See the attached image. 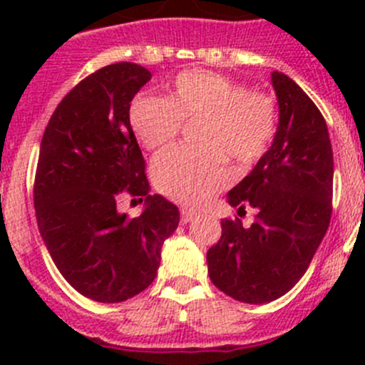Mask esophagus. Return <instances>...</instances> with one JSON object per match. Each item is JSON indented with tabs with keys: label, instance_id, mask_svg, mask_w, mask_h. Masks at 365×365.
Masks as SVG:
<instances>
[{
	"label": "esophagus",
	"instance_id": "esophagus-1",
	"mask_svg": "<svg viewBox=\"0 0 365 365\" xmlns=\"http://www.w3.org/2000/svg\"><path fill=\"white\" fill-rule=\"evenodd\" d=\"M196 215H197V212H196V210H192V208H182V210H180V217H182L183 224L190 222V220H192Z\"/></svg>",
	"mask_w": 365,
	"mask_h": 365
}]
</instances>
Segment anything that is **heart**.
<instances>
[{
    "label": "heart",
    "mask_w": 365,
    "mask_h": 365,
    "mask_svg": "<svg viewBox=\"0 0 365 365\" xmlns=\"http://www.w3.org/2000/svg\"><path fill=\"white\" fill-rule=\"evenodd\" d=\"M197 141L153 160L155 187L165 197L200 205L226 185V155L240 165L256 164L277 134V102L270 93L249 90L240 81L215 72L180 73L171 97L139 95L128 111L132 130L148 150L175 141L183 120H196Z\"/></svg>",
    "instance_id": "heart-1"
}]
</instances>
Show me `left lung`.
<instances>
[{
	"label": "left lung",
	"mask_w": 365,
	"mask_h": 365,
	"mask_svg": "<svg viewBox=\"0 0 365 365\" xmlns=\"http://www.w3.org/2000/svg\"><path fill=\"white\" fill-rule=\"evenodd\" d=\"M279 102L277 134L254 169L227 192V203L256 210L251 227L220 222L206 252L213 284L245 304H267L300 281L332 215L334 155L327 121L293 79L272 72Z\"/></svg>",
	"instance_id": "8db88e82"
}]
</instances>
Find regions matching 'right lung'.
<instances>
[{
	"mask_svg": "<svg viewBox=\"0 0 365 365\" xmlns=\"http://www.w3.org/2000/svg\"><path fill=\"white\" fill-rule=\"evenodd\" d=\"M150 79V70L128 61L90 73L58 104L40 143L33 201L42 240L68 284L104 304L152 284L162 244L178 227L176 205L148 194L128 120ZM121 193L145 200L141 216L117 212Z\"/></svg>",
	"mask_w": 365,
	"mask_h": 365,
	"instance_id": "right-lung-1",
	"label": "right lung"
}]
</instances>
